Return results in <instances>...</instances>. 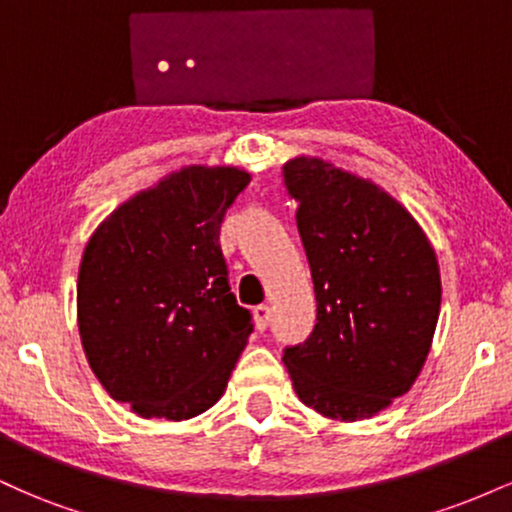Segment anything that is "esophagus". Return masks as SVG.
<instances>
[{
  "instance_id": "34e87169",
  "label": "esophagus",
  "mask_w": 512,
  "mask_h": 512,
  "mask_svg": "<svg viewBox=\"0 0 512 512\" xmlns=\"http://www.w3.org/2000/svg\"><path fill=\"white\" fill-rule=\"evenodd\" d=\"M252 315H255V327L260 332H264L269 327V320H272V310H269V305H257L255 310H252Z\"/></svg>"
}]
</instances>
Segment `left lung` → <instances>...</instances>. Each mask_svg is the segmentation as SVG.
Returning <instances> with one entry per match:
<instances>
[{"mask_svg":"<svg viewBox=\"0 0 512 512\" xmlns=\"http://www.w3.org/2000/svg\"><path fill=\"white\" fill-rule=\"evenodd\" d=\"M315 284L317 322L284 363L305 407L342 421L390 407L419 378L440 313L426 233L375 182L298 156L284 166Z\"/></svg>","mask_w":512,"mask_h":512,"instance_id":"1","label":"left lung"}]
</instances>
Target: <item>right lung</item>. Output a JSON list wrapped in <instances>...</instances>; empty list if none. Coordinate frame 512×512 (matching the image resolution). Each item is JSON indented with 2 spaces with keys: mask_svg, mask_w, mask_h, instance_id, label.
Returning <instances> with one entry per match:
<instances>
[{
  "mask_svg": "<svg viewBox=\"0 0 512 512\" xmlns=\"http://www.w3.org/2000/svg\"><path fill=\"white\" fill-rule=\"evenodd\" d=\"M250 175L187 166L96 228L76 284L88 366L144 419L182 421L219 402L252 332L228 286L219 233Z\"/></svg>",
  "mask_w": 512,
  "mask_h": 512,
  "instance_id": "right-lung-1",
  "label": "right lung"
}]
</instances>
